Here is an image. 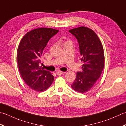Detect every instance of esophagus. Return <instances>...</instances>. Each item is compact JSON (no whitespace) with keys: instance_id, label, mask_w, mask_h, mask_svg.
<instances>
[{"instance_id":"esophagus-1","label":"esophagus","mask_w":126,"mask_h":126,"mask_svg":"<svg viewBox=\"0 0 126 126\" xmlns=\"http://www.w3.org/2000/svg\"><path fill=\"white\" fill-rule=\"evenodd\" d=\"M64 72H61V71H58L57 72H56V74H57V75H58V76H60V75H61V74H63Z\"/></svg>"}]
</instances>
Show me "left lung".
Masks as SVG:
<instances>
[{
  "instance_id": "1",
  "label": "left lung",
  "mask_w": 126,
  "mask_h": 126,
  "mask_svg": "<svg viewBox=\"0 0 126 126\" xmlns=\"http://www.w3.org/2000/svg\"><path fill=\"white\" fill-rule=\"evenodd\" d=\"M69 32L78 40L81 61L84 63L81 72L77 73L71 86L74 90L83 94L94 86L101 75L105 61L103 48L98 36L88 27H78Z\"/></svg>"
}]
</instances>
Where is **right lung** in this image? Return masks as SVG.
I'll return each mask as SVG.
<instances>
[{
	"label": "right lung",
	"mask_w": 126,
	"mask_h": 126,
	"mask_svg": "<svg viewBox=\"0 0 126 126\" xmlns=\"http://www.w3.org/2000/svg\"><path fill=\"white\" fill-rule=\"evenodd\" d=\"M59 30L39 28L29 31L22 38L17 49V63L22 77L28 86L36 91L47 90L54 80L49 71L39 65L47 43Z\"/></svg>",
	"instance_id": "right-lung-1"
}]
</instances>
